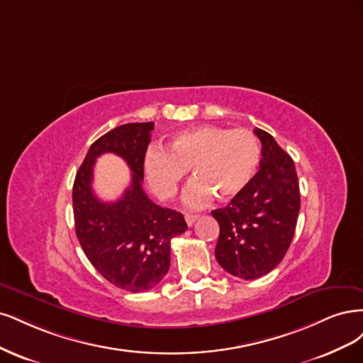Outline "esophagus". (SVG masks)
<instances>
[{
  "mask_svg": "<svg viewBox=\"0 0 363 363\" xmlns=\"http://www.w3.org/2000/svg\"><path fill=\"white\" fill-rule=\"evenodd\" d=\"M197 217H199V216H196V214H185V221H186V225L191 226V225L194 223V221L197 220Z\"/></svg>",
  "mask_w": 363,
  "mask_h": 363,
  "instance_id": "1",
  "label": "esophagus"
}]
</instances>
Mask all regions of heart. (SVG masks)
<instances>
[{"instance_id": "obj_1", "label": "heart", "mask_w": 363, "mask_h": 363, "mask_svg": "<svg viewBox=\"0 0 363 363\" xmlns=\"http://www.w3.org/2000/svg\"><path fill=\"white\" fill-rule=\"evenodd\" d=\"M262 158L261 143L252 131L201 125L174 134L169 150L152 146L143 170L150 189L161 199L177 196L186 173L196 178L184 194L189 208L203 206L216 196L230 201L255 179Z\"/></svg>"}]
</instances>
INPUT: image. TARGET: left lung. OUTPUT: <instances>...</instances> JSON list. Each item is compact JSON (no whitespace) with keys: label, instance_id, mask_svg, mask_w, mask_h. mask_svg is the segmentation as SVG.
Wrapping results in <instances>:
<instances>
[{"label":"left lung","instance_id":"8db88e82","mask_svg":"<svg viewBox=\"0 0 363 363\" xmlns=\"http://www.w3.org/2000/svg\"><path fill=\"white\" fill-rule=\"evenodd\" d=\"M262 145L259 170L241 194L211 211L218 221L217 262L229 274L250 280L284 259L296 232L300 190L292 158L273 135L256 128Z\"/></svg>","mask_w":363,"mask_h":363}]
</instances>
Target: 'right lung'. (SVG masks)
I'll list each match as a JSON object with an SVG mask.
<instances>
[{
  "label": "right lung",
  "instance_id": "obj_1",
  "mask_svg": "<svg viewBox=\"0 0 363 363\" xmlns=\"http://www.w3.org/2000/svg\"><path fill=\"white\" fill-rule=\"evenodd\" d=\"M154 122L126 123L99 137L79 166L74 190L77 238L96 272L114 286L143 292L157 286L170 267V241L186 230L184 216L154 203L143 191V160ZM102 153L123 157L132 185L116 203L91 190L92 166Z\"/></svg>",
  "mask_w": 363,
  "mask_h": 363
}]
</instances>
